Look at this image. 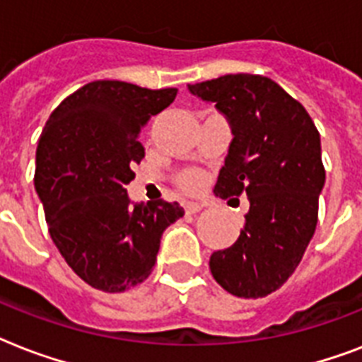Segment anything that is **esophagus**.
<instances>
[{
	"label": "esophagus",
	"mask_w": 362,
	"mask_h": 362,
	"mask_svg": "<svg viewBox=\"0 0 362 362\" xmlns=\"http://www.w3.org/2000/svg\"><path fill=\"white\" fill-rule=\"evenodd\" d=\"M204 204L203 203H197V201H187L184 203V210H186L187 214H197L199 210H203Z\"/></svg>",
	"instance_id": "1"
}]
</instances>
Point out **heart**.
I'll list each match as a JSON object with an SVG mask.
<instances>
[{
	"label": "heart",
	"mask_w": 362,
	"mask_h": 362,
	"mask_svg": "<svg viewBox=\"0 0 362 362\" xmlns=\"http://www.w3.org/2000/svg\"><path fill=\"white\" fill-rule=\"evenodd\" d=\"M201 176L197 175V173H184V175L178 176V184H180L182 189H186V192H195V189H199L201 187Z\"/></svg>",
	"instance_id": "b5f03b06"
}]
</instances>
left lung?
<instances>
[{
    "label": "left lung",
    "mask_w": 362,
    "mask_h": 362,
    "mask_svg": "<svg viewBox=\"0 0 362 362\" xmlns=\"http://www.w3.org/2000/svg\"><path fill=\"white\" fill-rule=\"evenodd\" d=\"M187 88L216 103L235 135L214 193L250 201L244 229L233 246L210 255V272L235 297H267L295 272L314 237L325 184L320 131L267 76L237 73Z\"/></svg>",
    "instance_id": "1"
}]
</instances>
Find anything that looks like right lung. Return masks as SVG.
Instances as JSON below:
<instances>
[{"label":"right lung","mask_w":362,"mask_h":362,"mask_svg":"<svg viewBox=\"0 0 362 362\" xmlns=\"http://www.w3.org/2000/svg\"><path fill=\"white\" fill-rule=\"evenodd\" d=\"M178 90L93 81L54 109L39 144L35 189L48 233L76 276L105 293L152 272L165 227L184 216L163 199L129 206L125 184L144 158L141 131Z\"/></svg>","instance_id":"right-lung-1"}]
</instances>
